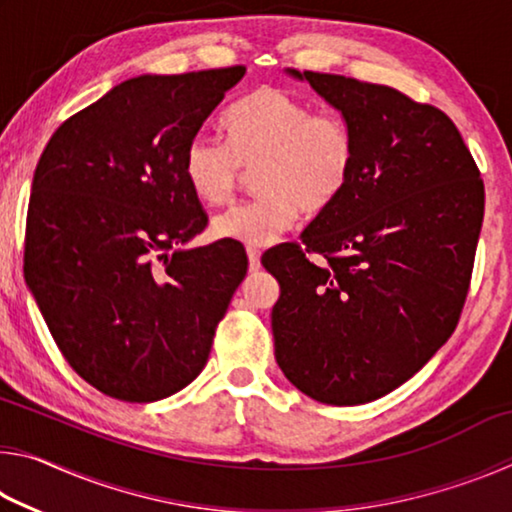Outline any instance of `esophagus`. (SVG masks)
Wrapping results in <instances>:
<instances>
[{
  "instance_id": "34e87169",
  "label": "esophagus",
  "mask_w": 512,
  "mask_h": 512,
  "mask_svg": "<svg viewBox=\"0 0 512 512\" xmlns=\"http://www.w3.org/2000/svg\"><path fill=\"white\" fill-rule=\"evenodd\" d=\"M246 253H248L250 271H257V268H259V257H262V250H259L257 246H248Z\"/></svg>"
}]
</instances>
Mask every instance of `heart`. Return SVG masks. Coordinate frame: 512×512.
<instances>
[{"label":"heart","instance_id":"1","mask_svg":"<svg viewBox=\"0 0 512 512\" xmlns=\"http://www.w3.org/2000/svg\"><path fill=\"white\" fill-rule=\"evenodd\" d=\"M228 144L196 135L183 155L189 189L205 205L235 201L246 169H254L257 196L219 214V237L271 244L293 228L300 210L316 216L329 210L348 187L357 142L339 112L316 110L287 90L262 85L232 103L223 115Z\"/></svg>","mask_w":512,"mask_h":512}]
</instances>
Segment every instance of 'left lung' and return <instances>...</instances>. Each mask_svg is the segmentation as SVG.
<instances>
[{
	"label": "left lung",
	"instance_id": "8db88e82",
	"mask_svg": "<svg viewBox=\"0 0 512 512\" xmlns=\"http://www.w3.org/2000/svg\"><path fill=\"white\" fill-rule=\"evenodd\" d=\"M289 74L341 110L357 158L345 192L300 241L262 257L280 282L275 359L311 400L366 404L411 379L456 329L483 223V180L436 106L341 74Z\"/></svg>",
	"mask_w": 512,
	"mask_h": 512
}]
</instances>
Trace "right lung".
Listing matches in <instances>:
<instances>
[{"instance_id":"add662e5","label":"right lung","mask_w":512,"mask_h":512,"mask_svg":"<svg viewBox=\"0 0 512 512\" xmlns=\"http://www.w3.org/2000/svg\"><path fill=\"white\" fill-rule=\"evenodd\" d=\"M244 65L137 76L69 117L33 173L24 277L65 361L121 402L201 375L248 273L244 246H178L207 228L187 144Z\"/></svg>"}]
</instances>
